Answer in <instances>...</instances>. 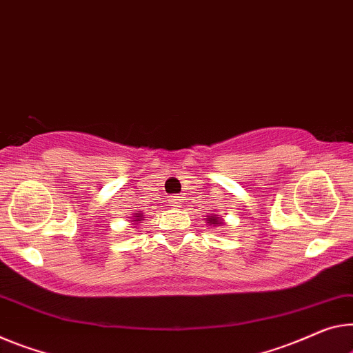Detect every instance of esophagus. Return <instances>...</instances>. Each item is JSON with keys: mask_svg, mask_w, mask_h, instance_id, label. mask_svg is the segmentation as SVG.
Here are the masks:
<instances>
[{"mask_svg": "<svg viewBox=\"0 0 353 353\" xmlns=\"http://www.w3.org/2000/svg\"><path fill=\"white\" fill-rule=\"evenodd\" d=\"M169 203H170V207H178V205L181 203V197L180 195H172V197L169 199Z\"/></svg>", "mask_w": 353, "mask_h": 353, "instance_id": "34e87169", "label": "esophagus"}]
</instances>
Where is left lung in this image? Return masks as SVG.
Here are the masks:
<instances>
[{
    "label": "left lung",
    "instance_id": "8db88e82",
    "mask_svg": "<svg viewBox=\"0 0 353 353\" xmlns=\"http://www.w3.org/2000/svg\"><path fill=\"white\" fill-rule=\"evenodd\" d=\"M205 221L208 222V224L211 225H221V224H224V221H222V218H218V216L216 214H211V216H205Z\"/></svg>",
    "mask_w": 353,
    "mask_h": 353
}]
</instances>
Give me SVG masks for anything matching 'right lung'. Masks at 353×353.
Instances as JSON below:
<instances>
[{
  "instance_id": "right-lung-1",
  "label": "right lung",
  "mask_w": 353,
  "mask_h": 353,
  "mask_svg": "<svg viewBox=\"0 0 353 353\" xmlns=\"http://www.w3.org/2000/svg\"><path fill=\"white\" fill-rule=\"evenodd\" d=\"M140 221H143V214H142V213H135V214L132 216L131 224L135 225V224H137V222H140Z\"/></svg>"
}]
</instances>
